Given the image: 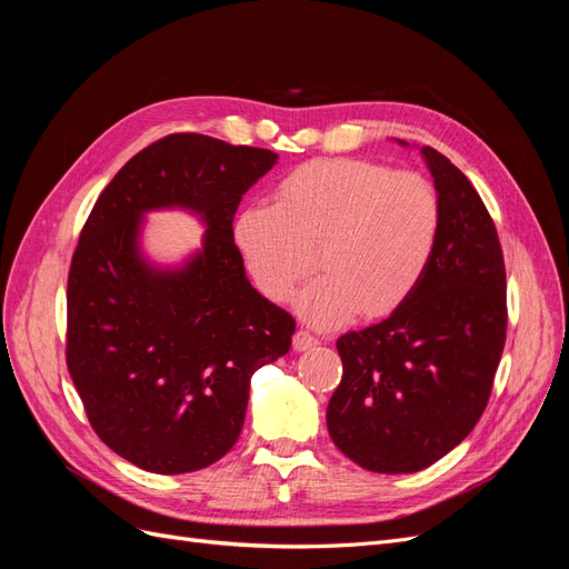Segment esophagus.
Segmentation results:
<instances>
[{"label":"esophagus","instance_id":"1","mask_svg":"<svg viewBox=\"0 0 569 569\" xmlns=\"http://www.w3.org/2000/svg\"><path fill=\"white\" fill-rule=\"evenodd\" d=\"M291 343H295V349H297V351H308V349L318 347L320 339H318V337H313L311 332L299 330V332L295 335V339H291Z\"/></svg>","mask_w":569,"mask_h":569}]
</instances>
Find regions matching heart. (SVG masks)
I'll return each instance as SVG.
<instances>
[{"instance_id":"b5f03b06","label":"heart","mask_w":569,"mask_h":569,"mask_svg":"<svg viewBox=\"0 0 569 569\" xmlns=\"http://www.w3.org/2000/svg\"><path fill=\"white\" fill-rule=\"evenodd\" d=\"M441 232L435 184L412 170L366 159H313L274 184L272 203L239 211L234 244L261 295L332 327L356 313L387 318L416 295ZM317 256H312V251Z\"/></svg>"}]
</instances>
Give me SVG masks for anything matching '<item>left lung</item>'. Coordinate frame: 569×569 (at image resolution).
Masks as SVG:
<instances>
[{
    "label": "left lung",
    "mask_w": 569,
    "mask_h": 569,
    "mask_svg": "<svg viewBox=\"0 0 569 569\" xmlns=\"http://www.w3.org/2000/svg\"><path fill=\"white\" fill-rule=\"evenodd\" d=\"M441 232L420 287L387 320L337 339L327 406L337 449L370 472H418L472 432L506 347L501 242L472 182L432 147Z\"/></svg>",
    "instance_id": "8db88e82"
}]
</instances>
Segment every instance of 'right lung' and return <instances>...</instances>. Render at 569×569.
I'll use <instances>...</instances> for the list:
<instances>
[{"instance_id":"right-lung-1","label":"right lung","mask_w":569,"mask_h":569,"mask_svg":"<svg viewBox=\"0 0 569 569\" xmlns=\"http://www.w3.org/2000/svg\"><path fill=\"white\" fill-rule=\"evenodd\" d=\"M278 157L176 132L118 170L88 216L68 270L66 366L97 437L157 475L209 468L244 425L251 375L284 356L297 320L244 274L232 220ZM184 204L210 226L182 271L136 253L144 210Z\"/></svg>"}]
</instances>
